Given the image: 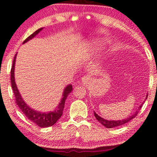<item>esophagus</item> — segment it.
<instances>
[{"label": "esophagus", "instance_id": "esophagus-1", "mask_svg": "<svg viewBox=\"0 0 157 157\" xmlns=\"http://www.w3.org/2000/svg\"><path fill=\"white\" fill-rule=\"evenodd\" d=\"M82 82L83 84L85 85H87L90 84L91 82V78L90 75H84V76L82 78Z\"/></svg>", "mask_w": 157, "mask_h": 157}]
</instances>
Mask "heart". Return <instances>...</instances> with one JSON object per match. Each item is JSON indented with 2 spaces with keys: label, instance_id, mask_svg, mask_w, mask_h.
Instances as JSON below:
<instances>
[{
  "label": "heart",
  "instance_id": "obj_1",
  "mask_svg": "<svg viewBox=\"0 0 157 157\" xmlns=\"http://www.w3.org/2000/svg\"><path fill=\"white\" fill-rule=\"evenodd\" d=\"M105 44H106V42L105 40H98V44H97V46H99V47H104Z\"/></svg>",
  "mask_w": 157,
  "mask_h": 157
}]
</instances>
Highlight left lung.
<instances>
[{
	"instance_id": "1",
	"label": "left lung",
	"mask_w": 157,
	"mask_h": 157,
	"mask_svg": "<svg viewBox=\"0 0 157 157\" xmlns=\"http://www.w3.org/2000/svg\"><path fill=\"white\" fill-rule=\"evenodd\" d=\"M147 97H148V95H147ZM142 105H143V104H141V105L138 108V111H137L136 112H135L134 114H132V115L130 116L129 118H127V119H123V120H118V121H113H113H109V120H105V119H104L103 118L100 117V116H98V114L95 113V112H94V117H95L96 119H98V121H99L101 124L103 125L104 127H105L106 128H113V127H119V126L124 124L127 123L128 121H130V120L134 119V118L136 117L137 115H138L139 110L140 109L141 107H142Z\"/></svg>"
}]
</instances>
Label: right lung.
<instances>
[{
    "label": "right lung",
    "mask_w": 157,
    "mask_h": 157,
    "mask_svg": "<svg viewBox=\"0 0 157 157\" xmlns=\"http://www.w3.org/2000/svg\"><path fill=\"white\" fill-rule=\"evenodd\" d=\"M43 28H39L38 30L35 31L33 33L30 35V36H28L23 42V44L26 43L27 41H28L29 40L32 39L33 38H34L35 36L39 33L40 30ZM16 57L17 54L15 55V57L13 58L12 66H11V87H12L13 94L15 97V100H16L17 105H18V107L20 108V110L23 112V113L25 114V116H26V117L28 118L29 120L33 121V122L36 124L38 126H39L40 127H51V126L54 125L57 122V120L59 119L63 115V111L64 109V106H65V102L66 100L67 97L68 96V94L71 92V91L73 90L72 85H68L66 88L64 90L63 92V97L62 98L61 102H59V105L57 106V108H56L52 112H49V113H42V112H39L37 111H35L30 107L27 105L25 103L24 100L21 97L20 94H19L18 90H17V85L15 84V80H14V65H15V61H16Z\"/></svg>",
    "instance_id": "obj_1"
}]
</instances>
